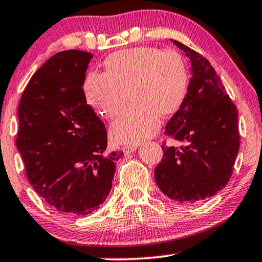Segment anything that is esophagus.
I'll return each instance as SVG.
<instances>
[{
  "instance_id": "obj_1",
  "label": "esophagus",
  "mask_w": 262,
  "mask_h": 262,
  "mask_svg": "<svg viewBox=\"0 0 262 262\" xmlns=\"http://www.w3.org/2000/svg\"><path fill=\"white\" fill-rule=\"evenodd\" d=\"M137 148H138L137 144H134V145H125L124 148H123V150H124L125 154H130V152H132V151H135V150L137 149Z\"/></svg>"
}]
</instances>
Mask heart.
Segmentation results:
<instances>
[{
  "instance_id": "obj_1",
  "label": "heart",
  "mask_w": 262,
  "mask_h": 262,
  "mask_svg": "<svg viewBox=\"0 0 262 262\" xmlns=\"http://www.w3.org/2000/svg\"><path fill=\"white\" fill-rule=\"evenodd\" d=\"M106 73L85 78L88 102L107 119L119 117L128 100L135 103L113 124L112 137L121 143H138L160 126V114L177 112L187 94L188 75L182 57L174 50L152 46L120 50L107 57Z\"/></svg>"
}]
</instances>
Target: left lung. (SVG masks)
I'll use <instances>...</instances> for the list:
<instances>
[{
  "label": "left lung",
  "mask_w": 262,
  "mask_h": 262,
  "mask_svg": "<svg viewBox=\"0 0 262 262\" xmlns=\"http://www.w3.org/2000/svg\"><path fill=\"white\" fill-rule=\"evenodd\" d=\"M191 60L187 94L164 134L180 146L162 145L155 181L167 196L180 203L210 198L225 187L239 149L237 108L209 60L173 40Z\"/></svg>",
  "instance_id": "1"
}]
</instances>
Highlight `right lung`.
<instances>
[{"label":"right lung","instance_id":"1","mask_svg":"<svg viewBox=\"0 0 262 262\" xmlns=\"http://www.w3.org/2000/svg\"><path fill=\"white\" fill-rule=\"evenodd\" d=\"M93 55L67 50L49 58L20 99L16 148L34 191L59 212L84 216L112 188L123 151H106L105 125L85 100Z\"/></svg>","mask_w":262,"mask_h":262}]
</instances>
